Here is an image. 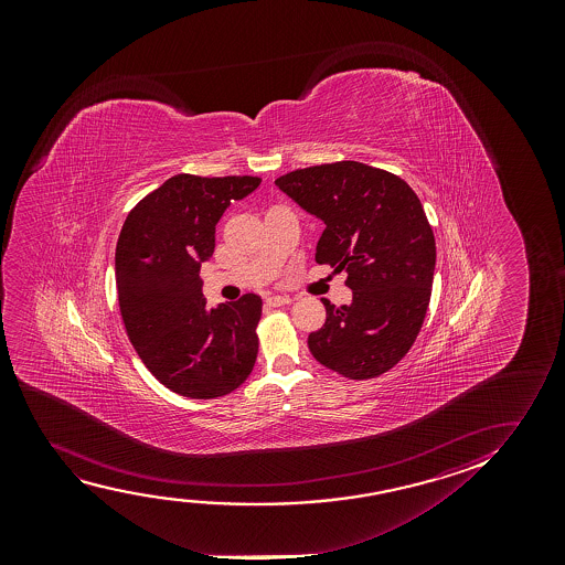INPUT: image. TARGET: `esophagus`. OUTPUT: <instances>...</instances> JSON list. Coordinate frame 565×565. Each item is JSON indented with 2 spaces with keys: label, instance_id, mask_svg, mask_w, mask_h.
Wrapping results in <instances>:
<instances>
[{
  "label": "esophagus",
  "instance_id": "esophagus-1",
  "mask_svg": "<svg viewBox=\"0 0 565 565\" xmlns=\"http://www.w3.org/2000/svg\"><path fill=\"white\" fill-rule=\"evenodd\" d=\"M266 302L270 305V307H281V305H289L291 302V297H287V295H270Z\"/></svg>",
  "mask_w": 565,
  "mask_h": 565
}]
</instances>
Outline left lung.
Wrapping results in <instances>:
<instances>
[{
	"label": "left lung",
	"mask_w": 565,
	"mask_h": 565,
	"mask_svg": "<svg viewBox=\"0 0 565 565\" xmlns=\"http://www.w3.org/2000/svg\"><path fill=\"white\" fill-rule=\"evenodd\" d=\"M276 185L320 217L315 260L348 271V307L322 299L326 322L309 335L318 363L371 380L409 353L433 294L436 241L417 194L399 175L341 160L289 171Z\"/></svg>",
	"instance_id": "left-lung-1"
}]
</instances>
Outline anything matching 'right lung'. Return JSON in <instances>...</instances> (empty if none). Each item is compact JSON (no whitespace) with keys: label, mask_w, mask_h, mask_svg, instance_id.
I'll return each instance as SVG.
<instances>
[{"label":"right lung","mask_w":565,"mask_h":565,"mask_svg":"<svg viewBox=\"0 0 565 565\" xmlns=\"http://www.w3.org/2000/svg\"><path fill=\"white\" fill-rule=\"evenodd\" d=\"M260 181L179 173L137 202L119 233L116 286L125 332L148 371L175 394H232L255 366L263 299L247 294L210 309L199 274L216 247L217 220Z\"/></svg>","instance_id":"1"}]
</instances>
